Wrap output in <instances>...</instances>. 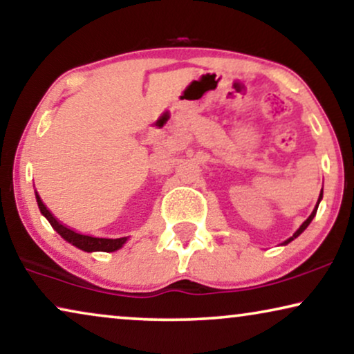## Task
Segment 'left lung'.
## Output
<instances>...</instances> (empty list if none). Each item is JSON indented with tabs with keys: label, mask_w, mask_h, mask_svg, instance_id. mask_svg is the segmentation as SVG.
Returning <instances> with one entry per match:
<instances>
[{
	"label": "left lung",
	"mask_w": 354,
	"mask_h": 354,
	"mask_svg": "<svg viewBox=\"0 0 354 354\" xmlns=\"http://www.w3.org/2000/svg\"><path fill=\"white\" fill-rule=\"evenodd\" d=\"M321 200H322V192H321V195H319L317 205H316V207H314V211L311 212V216H309V217H308V219H306V221H304L301 225H299V229H298L297 232H295V234H293V236H290V239H288V240H285L282 245H288V243H290V241H292V240H295V239H297V236H298V235H301V234H303V232H304V230H306V227H308L309 224H311V221L314 219V216H316V212H317V206H319V203H321Z\"/></svg>",
	"instance_id": "1"
}]
</instances>
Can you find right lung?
Segmentation results:
<instances>
[{
  "label": "right lung",
  "instance_id": "1",
  "mask_svg": "<svg viewBox=\"0 0 354 354\" xmlns=\"http://www.w3.org/2000/svg\"><path fill=\"white\" fill-rule=\"evenodd\" d=\"M35 196H37L38 207H40V212L46 217L53 229H55L66 241H69V243L77 246V248H80L82 251H86V253H91V251H106V253H111V251L122 248V245L127 241V236H122V239H98V236L79 234V232L72 230L67 225L61 224V222L51 214L50 209L43 205L41 198L38 196V193H35Z\"/></svg>",
  "mask_w": 354,
  "mask_h": 354
}]
</instances>
